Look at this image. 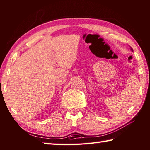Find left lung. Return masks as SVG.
<instances>
[{"mask_svg": "<svg viewBox=\"0 0 150 150\" xmlns=\"http://www.w3.org/2000/svg\"><path fill=\"white\" fill-rule=\"evenodd\" d=\"M131 50H132V51H133V50H132V48H131Z\"/></svg>", "mask_w": 150, "mask_h": 150, "instance_id": "left-lung-1", "label": "left lung"}]
</instances>
